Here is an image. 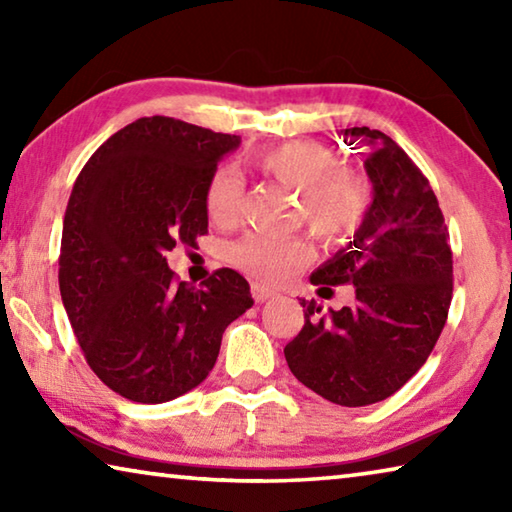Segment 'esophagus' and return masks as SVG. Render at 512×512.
Segmentation results:
<instances>
[{
	"instance_id": "esophagus-1",
	"label": "esophagus",
	"mask_w": 512,
	"mask_h": 512,
	"mask_svg": "<svg viewBox=\"0 0 512 512\" xmlns=\"http://www.w3.org/2000/svg\"><path fill=\"white\" fill-rule=\"evenodd\" d=\"M250 293H253L255 302H266L268 298L275 296L273 289H268V287H264V284H257V282L253 284V287H250Z\"/></svg>"
}]
</instances>
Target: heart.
I'll return each instance as SVG.
<instances>
[{
  "label": "heart",
  "mask_w": 512,
  "mask_h": 512,
  "mask_svg": "<svg viewBox=\"0 0 512 512\" xmlns=\"http://www.w3.org/2000/svg\"><path fill=\"white\" fill-rule=\"evenodd\" d=\"M253 162L264 176L298 194V216L323 239L352 235L370 210V185L327 146L296 140L259 151ZM241 180L235 169L219 167L207 183L205 207L214 223L237 219ZM230 262L262 282L282 284L311 262L314 250L302 237L246 235L230 246Z\"/></svg>",
  "instance_id": "1"
}]
</instances>
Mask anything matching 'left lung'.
Returning <instances> with one entry per match:
<instances>
[{
    "label": "left lung",
    "instance_id": "obj_1",
    "mask_svg": "<svg viewBox=\"0 0 512 512\" xmlns=\"http://www.w3.org/2000/svg\"><path fill=\"white\" fill-rule=\"evenodd\" d=\"M343 142L366 149L372 201L354 239L311 273L320 291L352 284L339 311L302 300L305 327L287 343L293 375L341 406L386 400L418 372L443 332L452 302L449 232L429 180L397 142L368 126Z\"/></svg>",
    "mask_w": 512,
    "mask_h": 512
}]
</instances>
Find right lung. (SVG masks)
Returning <instances> with one entry per match:
<instances>
[{
    "instance_id": "obj_1",
    "label": "right lung",
    "mask_w": 512,
    "mask_h": 512,
    "mask_svg": "<svg viewBox=\"0 0 512 512\" xmlns=\"http://www.w3.org/2000/svg\"><path fill=\"white\" fill-rule=\"evenodd\" d=\"M173 117H142L108 137L69 196L58 284L81 350L103 384L162 404L210 375L221 336L253 307L248 282L219 268L196 289L167 264L207 232L205 192L239 146Z\"/></svg>"
}]
</instances>
